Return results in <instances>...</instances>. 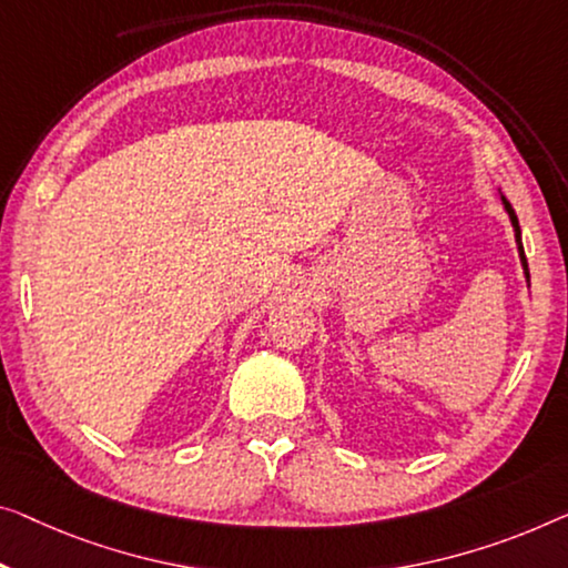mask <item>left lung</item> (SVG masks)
Wrapping results in <instances>:
<instances>
[{
	"label": "left lung",
	"instance_id": "obj_1",
	"mask_svg": "<svg viewBox=\"0 0 568 568\" xmlns=\"http://www.w3.org/2000/svg\"><path fill=\"white\" fill-rule=\"evenodd\" d=\"M505 209H507V214H510V222H513V226H515V240H518L520 260H523V267H526V275H528V281H530V273H528V260H526V252H523V242H520V224H518V216H515V211H513V206H510V203H507V201H505Z\"/></svg>",
	"mask_w": 568,
	"mask_h": 568
}]
</instances>
